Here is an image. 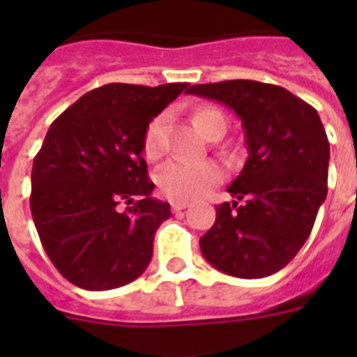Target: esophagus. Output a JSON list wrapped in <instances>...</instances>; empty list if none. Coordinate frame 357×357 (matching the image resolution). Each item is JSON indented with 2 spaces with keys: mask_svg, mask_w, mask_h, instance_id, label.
<instances>
[{
  "mask_svg": "<svg viewBox=\"0 0 357 357\" xmlns=\"http://www.w3.org/2000/svg\"><path fill=\"white\" fill-rule=\"evenodd\" d=\"M170 206H172L174 211L178 213V211H181V209H185V207L189 206V202H187V200H174Z\"/></svg>",
  "mask_w": 357,
  "mask_h": 357,
  "instance_id": "34e87169",
  "label": "esophagus"
}]
</instances>
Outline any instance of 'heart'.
<instances>
[{"label": "heart", "mask_w": 357, "mask_h": 357, "mask_svg": "<svg viewBox=\"0 0 357 357\" xmlns=\"http://www.w3.org/2000/svg\"><path fill=\"white\" fill-rule=\"evenodd\" d=\"M167 122L165 113L148 123L144 133V155L159 161L167 151ZM195 123L209 139L222 137L226 131L224 114L213 105H200L195 111ZM224 178V170L213 161H172L157 176L159 189L172 200H192L206 195Z\"/></svg>", "instance_id": "b5f03b06"}]
</instances>
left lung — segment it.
<instances>
[{
	"instance_id": "8db88e82",
	"label": "left lung",
	"mask_w": 357,
	"mask_h": 357,
	"mask_svg": "<svg viewBox=\"0 0 357 357\" xmlns=\"http://www.w3.org/2000/svg\"><path fill=\"white\" fill-rule=\"evenodd\" d=\"M187 92L231 109L248 150L228 187L235 200L217 207V220L200 238L202 254L229 276H271L298 254L326 200L330 142L319 113L259 81L206 83Z\"/></svg>"
}]
</instances>
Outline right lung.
Masks as SVG:
<instances>
[{
  "label": "right lung",
  "mask_w": 357,
  "mask_h": 357,
  "mask_svg": "<svg viewBox=\"0 0 357 357\" xmlns=\"http://www.w3.org/2000/svg\"><path fill=\"white\" fill-rule=\"evenodd\" d=\"M189 83H111L86 92L47 129L31 172V215L61 274L86 291L133 282L150 265L170 206L142 159L148 123Z\"/></svg>",
  "instance_id": "obj_1"
}]
</instances>
